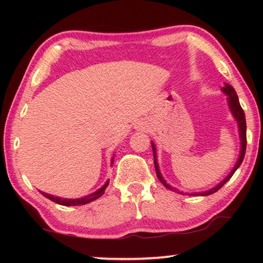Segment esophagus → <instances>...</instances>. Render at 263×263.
Listing matches in <instances>:
<instances>
[{
	"label": "esophagus",
	"instance_id": "esophagus-1",
	"mask_svg": "<svg viewBox=\"0 0 263 263\" xmlns=\"http://www.w3.org/2000/svg\"><path fill=\"white\" fill-rule=\"evenodd\" d=\"M141 127V130H145V127H142V126H140Z\"/></svg>",
	"mask_w": 263,
	"mask_h": 263
}]
</instances>
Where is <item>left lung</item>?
I'll use <instances>...</instances> for the list:
<instances>
[{"label": "left lung", "instance_id": "8db88e82", "mask_svg": "<svg viewBox=\"0 0 263 263\" xmlns=\"http://www.w3.org/2000/svg\"><path fill=\"white\" fill-rule=\"evenodd\" d=\"M221 91L224 92V94L228 96V103H229V108L231 110V112H232V116L234 117L235 121L238 123V128H239V137H240V153H239V158L237 160V162H235L234 167L232 168V171L230 172V174L225 177L224 180L220 181L219 183L217 185L213 186V188L205 190V191H201V193H191L190 195H194V196H209V195H212L215 194L216 191L219 190L222 185H224L226 182H228L232 175L235 173V171L240 167V164H241L243 157H245V153H246V144H247V139H246V118H245V112L241 108V105L239 103V99H238V95L237 92H235L234 88L232 86H230V84L225 83V86L221 88ZM151 144H152V148H153V157H154V166H155V172H157V176L158 179L160 180V182L166 186L167 189L169 190H173V191H176V193H180V194H183L182 191H179L176 188H173L171 184H168L166 180L163 179V176L161 174V172H160V168H159V163H158V158H157V148H155V145L153 141H151ZM184 195V194H183Z\"/></svg>", "mask_w": 263, "mask_h": 263}]
</instances>
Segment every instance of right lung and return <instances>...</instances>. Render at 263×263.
Masks as SVG:
<instances>
[{
    "instance_id": "right-lung-1",
    "label": "right lung",
    "mask_w": 263,
    "mask_h": 263,
    "mask_svg": "<svg viewBox=\"0 0 263 263\" xmlns=\"http://www.w3.org/2000/svg\"><path fill=\"white\" fill-rule=\"evenodd\" d=\"M114 163V158L111 160V164ZM109 184V180L105 182V183L101 186L99 190H96L95 193L92 194H89L87 196H83V197H80V198H64V197H59V196H54V195H50V194H46V193H43L41 191V194L43 196H45L46 198L51 199L52 202H54L57 204H60V205H65V206H77V205H84V204H88L92 201H95V199L100 198L102 195L104 194V191L106 189V186Z\"/></svg>"
}]
</instances>
